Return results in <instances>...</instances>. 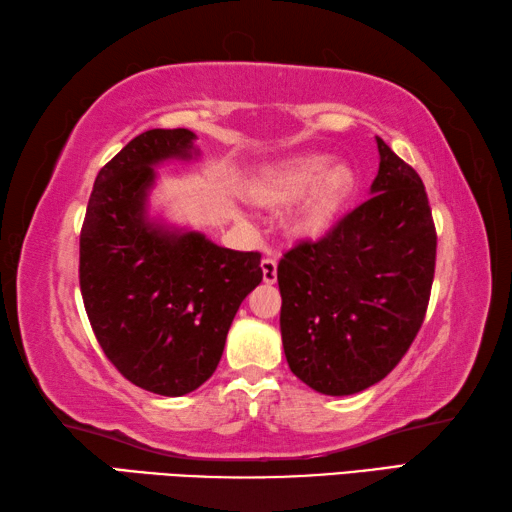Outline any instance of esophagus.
I'll use <instances>...</instances> for the list:
<instances>
[{
  "label": "esophagus",
  "mask_w": 512,
  "mask_h": 512,
  "mask_svg": "<svg viewBox=\"0 0 512 512\" xmlns=\"http://www.w3.org/2000/svg\"><path fill=\"white\" fill-rule=\"evenodd\" d=\"M262 273H264V282L273 284L277 280V262L273 257H264L262 259Z\"/></svg>",
  "instance_id": "obj_1"
}]
</instances>
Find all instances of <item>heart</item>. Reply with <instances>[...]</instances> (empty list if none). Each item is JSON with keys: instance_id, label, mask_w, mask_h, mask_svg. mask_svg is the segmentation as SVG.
Masks as SVG:
<instances>
[{"instance_id": "heart-1", "label": "heart", "mask_w": 512, "mask_h": 512, "mask_svg": "<svg viewBox=\"0 0 512 512\" xmlns=\"http://www.w3.org/2000/svg\"><path fill=\"white\" fill-rule=\"evenodd\" d=\"M353 185L356 176L349 165H331L327 154H304L264 170L250 183V197L264 206H286L302 197L288 226L297 237L315 239L333 226Z\"/></svg>"}]
</instances>
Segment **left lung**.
<instances>
[{
	"label": "left lung",
	"instance_id": "obj_1",
	"mask_svg": "<svg viewBox=\"0 0 512 512\" xmlns=\"http://www.w3.org/2000/svg\"><path fill=\"white\" fill-rule=\"evenodd\" d=\"M371 197L277 266L286 362L311 389L349 396L410 349L430 302L436 230L421 176L376 138Z\"/></svg>",
	"mask_w": 512,
	"mask_h": 512
}]
</instances>
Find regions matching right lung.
<instances>
[{"label":"right lung","mask_w":512,"mask_h":512,"mask_svg":"<svg viewBox=\"0 0 512 512\" xmlns=\"http://www.w3.org/2000/svg\"><path fill=\"white\" fill-rule=\"evenodd\" d=\"M190 129H150L96 176L80 232V291L105 356L136 387L183 396L215 374L232 318L262 282L259 253L147 217L154 165L192 159Z\"/></svg>","instance_id":"right-lung-1"}]
</instances>
